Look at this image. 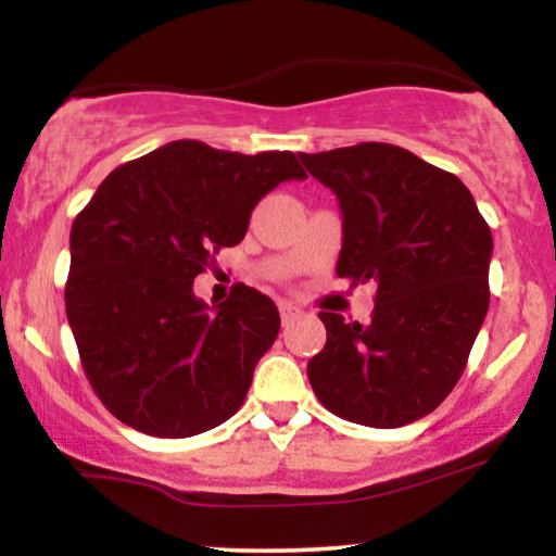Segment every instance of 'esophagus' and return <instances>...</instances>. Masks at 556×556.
Here are the masks:
<instances>
[{
	"label": "esophagus",
	"mask_w": 556,
	"mask_h": 556,
	"mask_svg": "<svg viewBox=\"0 0 556 556\" xmlns=\"http://www.w3.org/2000/svg\"><path fill=\"white\" fill-rule=\"evenodd\" d=\"M279 316H282V327H290V324L300 316V311L290 303H279Z\"/></svg>",
	"instance_id": "1"
}]
</instances>
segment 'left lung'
<instances>
[{
  "mask_svg": "<svg viewBox=\"0 0 556 556\" xmlns=\"http://www.w3.org/2000/svg\"><path fill=\"white\" fill-rule=\"evenodd\" d=\"M342 208L337 277L376 282L368 324L321 311L308 361L318 402L344 420L397 429L442 405L489 311L494 242L452 172L392 143L300 154Z\"/></svg>",
  "mask_w": 556,
  "mask_h": 556,
  "instance_id": "obj_1",
  "label": "left lung"
}]
</instances>
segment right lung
I'll return each mask as SVG.
<instances>
[{"instance_id": "add662e5", "label": "right lung", "mask_w": 556, "mask_h": 556, "mask_svg": "<svg viewBox=\"0 0 556 556\" xmlns=\"http://www.w3.org/2000/svg\"><path fill=\"white\" fill-rule=\"evenodd\" d=\"M285 180H305L292 151L245 156L172 140L110 172L75 216L67 321L114 418L185 439L240 410L279 311L248 285L208 308L193 279L245 238L256 203Z\"/></svg>"}]
</instances>
